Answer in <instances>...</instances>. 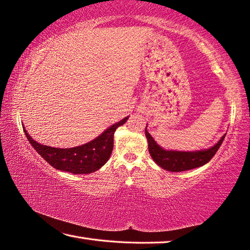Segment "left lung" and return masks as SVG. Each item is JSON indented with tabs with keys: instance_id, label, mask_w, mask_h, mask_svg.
<instances>
[{
	"instance_id": "left-lung-1",
	"label": "left lung",
	"mask_w": 250,
	"mask_h": 250,
	"mask_svg": "<svg viewBox=\"0 0 250 250\" xmlns=\"http://www.w3.org/2000/svg\"><path fill=\"white\" fill-rule=\"evenodd\" d=\"M226 134H224L221 140H219L214 146L209 149L202 151H193V152H183V151H167L161 147L151 134L147 132L146 126V137L149 143V152L154 160V162L164 170L171 172H182L188 171L192 168L203 167L207 162H209L211 158L216 154L219 146H222Z\"/></svg>"
}]
</instances>
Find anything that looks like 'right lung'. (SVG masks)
<instances>
[{"mask_svg":"<svg viewBox=\"0 0 250 250\" xmlns=\"http://www.w3.org/2000/svg\"><path fill=\"white\" fill-rule=\"evenodd\" d=\"M128 118L126 117L109 126L98 138L86 145L69 147V149H58V147L41 145L31 138L25 128L23 130L37 153L56 170L74 173V174H88L99 170L109 160L113 149L115 131L118 126L125 125Z\"/></svg>","mask_w":250,"mask_h":250,"instance_id":"add662e5","label":"right lung"}]
</instances>
